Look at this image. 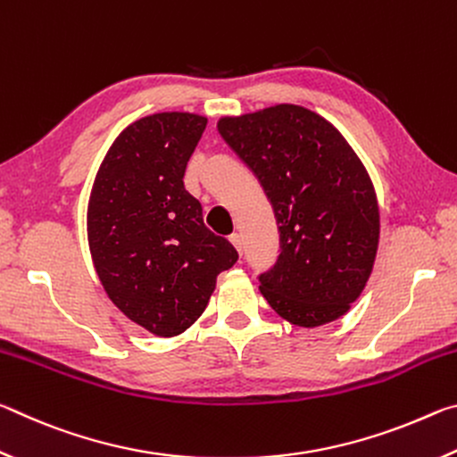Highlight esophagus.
<instances>
[{
	"label": "esophagus",
	"instance_id": "1",
	"mask_svg": "<svg viewBox=\"0 0 457 457\" xmlns=\"http://www.w3.org/2000/svg\"><path fill=\"white\" fill-rule=\"evenodd\" d=\"M229 242H231V244H234V247H236V250H237L239 253H242V250H244V242H242V236H239V234H231V236H229Z\"/></svg>",
	"mask_w": 457,
	"mask_h": 457
}]
</instances>
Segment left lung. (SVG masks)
Masks as SVG:
<instances>
[{"label":"left lung","instance_id":"obj_1","mask_svg":"<svg viewBox=\"0 0 457 457\" xmlns=\"http://www.w3.org/2000/svg\"><path fill=\"white\" fill-rule=\"evenodd\" d=\"M218 130L258 177L280 229L262 296L296 327L340 319L365 290L378 247L377 193L357 153L298 104L223 117Z\"/></svg>","mask_w":457,"mask_h":457}]
</instances>
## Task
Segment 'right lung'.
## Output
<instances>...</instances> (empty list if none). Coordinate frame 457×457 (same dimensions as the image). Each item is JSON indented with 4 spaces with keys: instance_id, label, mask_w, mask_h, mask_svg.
<instances>
[{
    "instance_id": "add662e5",
    "label": "right lung",
    "mask_w": 457,
    "mask_h": 457,
    "mask_svg": "<svg viewBox=\"0 0 457 457\" xmlns=\"http://www.w3.org/2000/svg\"><path fill=\"white\" fill-rule=\"evenodd\" d=\"M207 119L157 112L129 125L98 167L88 199V245L112 304L157 337H177L201 314L223 270L237 262L205 228L183 175Z\"/></svg>"
}]
</instances>
